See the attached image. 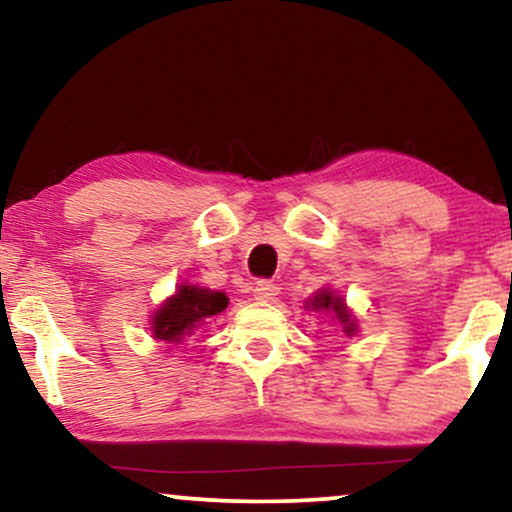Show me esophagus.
I'll return each instance as SVG.
<instances>
[{
    "mask_svg": "<svg viewBox=\"0 0 512 512\" xmlns=\"http://www.w3.org/2000/svg\"><path fill=\"white\" fill-rule=\"evenodd\" d=\"M277 293H279V286L275 282H268V279H261V282H256V286H254L256 300H263V303L275 300Z\"/></svg>",
    "mask_w": 512,
    "mask_h": 512,
    "instance_id": "34e87169",
    "label": "esophagus"
}]
</instances>
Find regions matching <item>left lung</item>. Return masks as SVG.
<instances>
[{
    "label": "left lung",
    "instance_id": "obj_1",
    "mask_svg": "<svg viewBox=\"0 0 512 512\" xmlns=\"http://www.w3.org/2000/svg\"><path fill=\"white\" fill-rule=\"evenodd\" d=\"M307 307H312L314 312H331L333 319L340 321L342 333H345V335L356 333L354 314L347 310L345 300H342L340 296H335L333 291H328V289L317 291V293H314V298L307 300Z\"/></svg>",
    "mask_w": 512,
    "mask_h": 512
}]
</instances>
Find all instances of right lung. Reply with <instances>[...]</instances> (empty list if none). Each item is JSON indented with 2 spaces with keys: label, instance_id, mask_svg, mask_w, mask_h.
<instances>
[{
  "label": "right lung",
  "instance_id": "right-lung-1",
  "mask_svg": "<svg viewBox=\"0 0 512 512\" xmlns=\"http://www.w3.org/2000/svg\"><path fill=\"white\" fill-rule=\"evenodd\" d=\"M228 307V296L223 291H209L202 286L181 284L172 298H167L160 310L153 314V338L181 345L188 335L198 331L200 324L214 319Z\"/></svg>",
  "mask_w": 512,
  "mask_h": 512
}]
</instances>
